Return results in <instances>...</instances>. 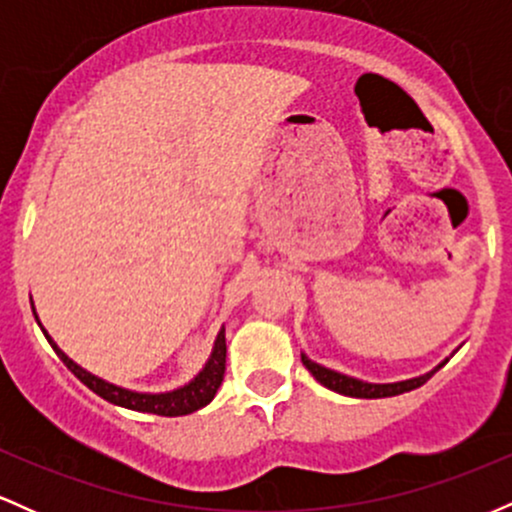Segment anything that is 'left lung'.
<instances>
[{"label": "left lung", "mask_w": 512, "mask_h": 512, "mask_svg": "<svg viewBox=\"0 0 512 512\" xmlns=\"http://www.w3.org/2000/svg\"><path fill=\"white\" fill-rule=\"evenodd\" d=\"M301 361L303 366L310 370V373L315 375V380L320 385H325L327 390H334L339 392V395H346V397H361V399H380V397H395V395H402V392H409V390H416V387H421L426 383L428 378H431L436 370L443 366L448 358H445L440 366H436L431 370V373L426 375H419V378H411V380H402V383H385V385H375V383H363V380H356V378H349V375L344 373H337V370H330L325 366H320V363L310 361L308 356L301 354Z\"/></svg>", "instance_id": "8db88e82"}]
</instances>
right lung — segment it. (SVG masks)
Returning <instances> with one entry per match:
<instances>
[{"label":"right lung","instance_id":"1","mask_svg":"<svg viewBox=\"0 0 512 512\" xmlns=\"http://www.w3.org/2000/svg\"><path fill=\"white\" fill-rule=\"evenodd\" d=\"M43 334L48 337L52 349L57 351V356L64 361V366L72 370V373L88 387V390L96 392L98 397L108 399L110 404H117V407H125L132 411H146V414L185 416V414H192V411L207 407L211 399H214L216 390H219L223 373H226V337H223V330L219 332V337H216L214 351H211L207 366L202 368V373H199L192 383L180 387V390L161 392V395H146V392H132V390H125V387L105 383V380L88 373V370L76 366L72 358H69L60 349V346L52 342L48 332L43 330Z\"/></svg>","mask_w":512,"mask_h":512}]
</instances>
